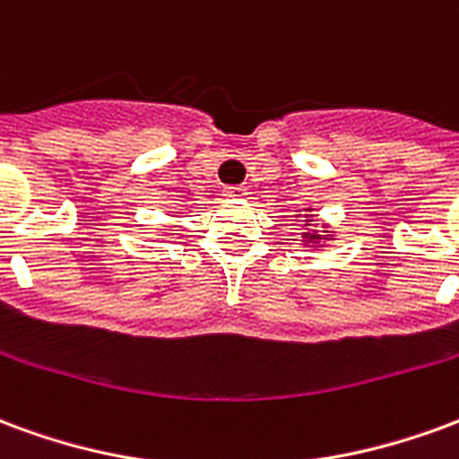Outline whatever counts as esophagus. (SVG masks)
I'll return each mask as SVG.
<instances>
[{"mask_svg": "<svg viewBox=\"0 0 459 459\" xmlns=\"http://www.w3.org/2000/svg\"><path fill=\"white\" fill-rule=\"evenodd\" d=\"M223 196H226V199H246V196H248V189H246V186H226V189H223Z\"/></svg>", "mask_w": 459, "mask_h": 459, "instance_id": "1", "label": "esophagus"}]
</instances>
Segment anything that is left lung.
<instances>
[{
    "label": "left lung",
    "instance_id": "left-lung-1",
    "mask_svg": "<svg viewBox=\"0 0 459 459\" xmlns=\"http://www.w3.org/2000/svg\"><path fill=\"white\" fill-rule=\"evenodd\" d=\"M305 211H312V209H305ZM305 226H312V213H305ZM325 229H327V226H325ZM325 240H334V230H322V233H317V230H305V233H302V246L319 248V243H325Z\"/></svg>",
    "mask_w": 459,
    "mask_h": 459
}]
</instances>
